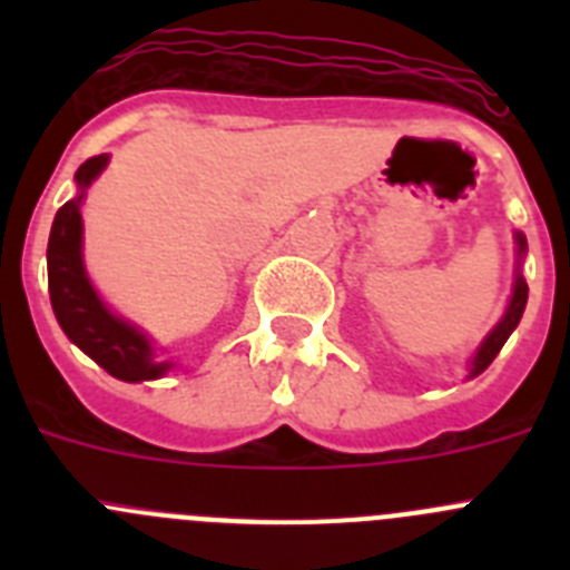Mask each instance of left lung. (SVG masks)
<instances>
[{"label":"left lung","mask_w":570,"mask_h":570,"mask_svg":"<svg viewBox=\"0 0 570 570\" xmlns=\"http://www.w3.org/2000/svg\"><path fill=\"white\" fill-rule=\"evenodd\" d=\"M513 242H517V271H513V291H511V299H508V308L502 314V320L497 322L491 328V334L480 342V347L473 351L471 356V365H468V380L473 376H480L488 365L493 362V356L500 354L502 345L508 342V336L513 334V328L520 325L522 320V311H525V302H528V285H525V276H522V259L528 254V242L525 234H513Z\"/></svg>","instance_id":"1"}]
</instances>
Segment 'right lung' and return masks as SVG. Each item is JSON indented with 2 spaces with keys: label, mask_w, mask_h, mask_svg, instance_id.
I'll return each instance as SVG.
<instances>
[{
  "label": "right lung",
  "mask_w": 570,
  "mask_h": 570,
  "mask_svg": "<svg viewBox=\"0 0 570 570\" xmlns=\"http://www.w3.org/2000/svg\"><path fill=\"white\" fill-rule=\"evenodd\" d=\"M110 156L99 154L77 170V196L57 210L48 239V288L59 328L73 345L122 382L159 380L174 362L156 360V347L142 328L114 314L97 294L85 271L82 203L88 188L108 168Z\"/></svg>",
  "instance_id": "add662e5"
}]
</instances>
